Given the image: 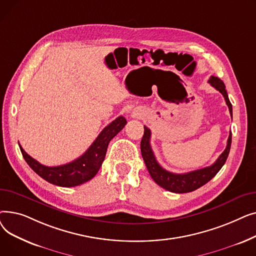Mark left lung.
Here are the masks:
<instances>
[{
    "label": "left lung",
    "instance_id": "left-lung-1",
    "mask_svg": "<svg viewBox=\"0 0 256 256\" xmlns=\"http://www.w3.org/2000/svg\"><path fill=\"white\" fill-rule=\"evenodd\" d=\"M208 83L214 88H216L219 92H221V94L224 96L226 104L228 106V109H230V113L232 117V106L230 102V98H228L227 91L225 89L223 80L217 76H212L208 80ZM150 136H152L150 130L147 126H144V135L141 140V154L144 160V163L147 167V170H148L152 178L160 186H162L165 190L173 193L192 192L197 190L198 188L202 186L206 182H208L214 176H216V174L220 171V169L223 167V165L225 164L228 154H230V145H232V132H230V137H228V140H227L225 150L220 154V156L212 165L202 169L188 172V173L178 174V173H172L165 170L158 163V160L154 156V154L150 146Z\"/></svg>",
    "mask_w": 256,
    "mask_h": 256
}]
</instances>
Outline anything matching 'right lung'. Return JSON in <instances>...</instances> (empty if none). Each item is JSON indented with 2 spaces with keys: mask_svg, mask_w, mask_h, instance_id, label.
Listing matches in <instances>:
<instances>
[{
  "mask_svg": "<svg viewBox=\"0 0 256 256\" xmlns=\"http://www.w3.org/2000/svg\"><path fill=\"white\" fill-rule=\"evenodd\" d=\"M126 120L124 116L117 117L106 126L84 154L72 162L55 167L44 166L26 154L20 145V152L28 165L46 182L59 186H76L82 184L96 176L106 152L109 142L124 128Z\"/></svg>",
  "mask_w": 256,
  "mask_h": 256,
  "instance_id": "right-lung-1",
  "label": "right lung"
}]
</instances>
